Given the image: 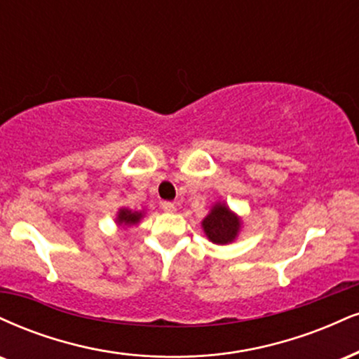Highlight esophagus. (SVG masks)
<instances>
[{"label": "esophagus", "mask_w": 359, "mask_h": 359, "mask_svg": "<svg viewBox=\"0 0 359 359\" xmlns=\"http://www.w3.org/2000/svg\"><path fill=\"white\" fill-rule=\"evenodd\" d=\"M161 207H162L163 212H175V210H177V207H175L174 202H162Z\"/></svg>", "instance_id": "1"}]
</instances>
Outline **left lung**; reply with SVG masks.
Here are the masks:
<instances>
[{
  "label": "left lung",
  "mask_w": 359,
  "mask_h": 359,
  "mask_svg": "<svg viewBox=\"0 0 359 359\" xmlns=\"http://www.w3.org/2000/svg\"><path fill=\"white\" fill-rule=\"evenodd\" d=\"M243 217L234 210L229 209L226 202H215L210 207L209 214L202 219L201 226L207 239L212 244L227 245L232 244L243 231Z\"/></svg>",
  "instance_id": "8db88e82"
}]
</instances>
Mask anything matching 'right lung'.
I'll return each mask as SVG.
<instances>
[{
	"mask_svg": "<svg viewBox=\"0 0 359 359\" xmlns=\"http://www.w3.org/2000/svg\"><path fill=\"white\" fill-rule=\"evenodd\" d=\"M144 217H145L144 210H132V209H127V207H120V209L116 210L115 222L116 226L132 227V226H137V224H140V221Z\"/></svg>",
	"mask_w": 359,
	"mask_h": 359,
	"instance_id": "obj_1",
	"label": "right lung"
}]
</instances>
